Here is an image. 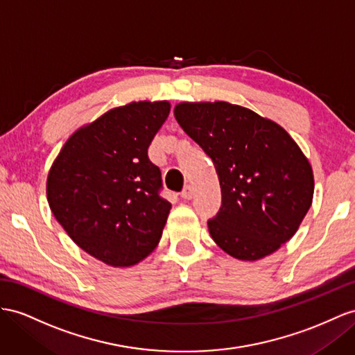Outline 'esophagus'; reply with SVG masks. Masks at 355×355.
Returning a JSON list of instances; mask_svg holds the SVG:
<instances>
[{"label":"esophagus","instance_id":"1","mask_svg":"<svg viewBox=\"0 0 355 355\" xmlns=\"http://www.w3.org/2000/svg\"><path fill=\"white\" fill-rule=\"evenodd\" d=\"M180 196L183 198V199H192V196H193V190H192V187H190V186H186V187L183 189V192L180 193Z\"/></svg>","mask_w":355,"mask_h":355}]
</instances>
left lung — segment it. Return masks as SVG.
<instances>
[{
  "label": "left lung",
  "instance_id": "8db88e82",
  "mask_svg": "<svg viewBox=\"0 0 355 355\" xmlns=\"http://www.w3.org/2000/svg\"><path fill=\"white\" fill-rule=\"evenodd\" d=\"M174 115L219 175L222 207L208 220L217 246L241 261L276 252L312 205V168L298 145L279 124L239 105L180 103Z\"/></svg>",
  "mask_w": 355,
  "mask_h": 355
}]
</instances>
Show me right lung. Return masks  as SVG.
I'll return each instance as SVG.
<instances>
[{"instance_id": "1", "label": "right lung", "mask_w": 355, "mask_h": 355, "mask_svg": "<svg viewBox=\"0 0 355 355\" xmlns=\"http://www.w3.org/2000/svg\"><path fill=\"white\" fill-rule=\"evenodd\" d=\"M168 102L115 107L70 136L48 175L58 223L88 255L112 267L138 264L157 246L171 202L148 147Z\"/></svg>"}]
</instances>
